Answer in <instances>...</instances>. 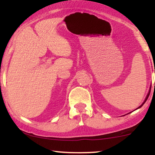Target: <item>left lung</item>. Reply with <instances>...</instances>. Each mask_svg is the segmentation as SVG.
<instances>
[{"mask_svg":"<svg viewBox=\"0 0 155 155\" xmlns=\"http://www.w3.org/2000/svg\"><path fill=\"white\" fill-rule=\"evenodd\" d=\"M154 72H155V71H154ZM151 86H152V85H151ZM154 87H155V84H154ZM150 91H151V87H150V90H149V92H148V94H147V97H146V98H145V101H144V102H143V104H141L140 106V107H139L138 108H137V109H139V108H140V107H142V106H143V105L144 104H145V101L147 100L148 97H149V95H150Z\"/></svg>","mask_w":155,"mask_h":155,"instance_id":"left-lung-1","label":"left lung"}]
</instances>
